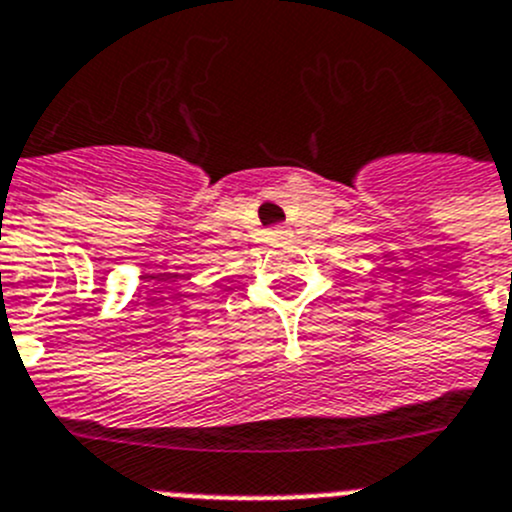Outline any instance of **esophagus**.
Listing matches in <instances>:
<instances>
[{
  "label": "esophagus",
  "instance_id": "esophagus-1",
  "mask_svg": "<svg viewBox=\"0 0 512 512\" xmlns=\"http://www.w3.org/2000/svg\"><path fill=\"white\" fill-rule=\"evenodd\" d=\"M273 234L275 237H285V234H288V227H275Z\"/></svg>",
  "mask_w": 512,
  "mask_h": 512
}]
</instances>
